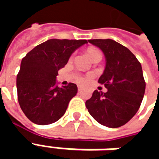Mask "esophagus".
<instances>
[{
	"label": "esophagus",
	"instance_id": "34e87169",
	"mask_svg": "<svg viewBox=\"0 0 159 159\" xmlns=\"http://www.w3.org/2000/svg\"><path fill=\"white\" fill-rule=\"evenodd\" d=\"M81 90H82L81 87H78V92H81Z\"/></svg>",
	"mask_w": 159,
	"mask_h": 159
}]
</instances>
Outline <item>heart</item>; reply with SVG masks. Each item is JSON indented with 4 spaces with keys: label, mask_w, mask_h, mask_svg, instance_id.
<instances>
[{
    "label": "heart",
    "mask_w": 159,
    "mask_h": 159,
    "mask_svg": "<svg viewBox=\"0 0 159 159\" xmlns=\"http://www.w3.org/2000/svg\"><path fill=\"white\" fill-rule=\"evenodd\" d=\"M87 53L88 55L89 56V58L93 61H94L95 59H101V52L99 49L94 48H90L87 50ZM72 59V58H71ZM93 75L92 74H89L87 76H83V75H80V74H75L74 75V79L76 81V83L78 84H81V85H83V84H86L89 81L92 77H93Z\"/></svg>",
    "instance_id": "heart-1"
}]
</instances>
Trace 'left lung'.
<instances>
[{"label": "left lung", "mask_w": 159, "mask_h": 159, "mask_svg": "<svg viewBox=\"0 0 159 159\" xmlns=\"http://www.w3.org/2000/svg\"><path fill=\"white\" fill-rule=\"evenodd\" d=\"M106 57V68L98 83L107 92L94 90L86 101L90 115L109 128L124 125L135 115L143 100L146 83L140 63L126 47L111 39H93Z\"/></svg>", "instance_id": "obj_1"}]
</instances>
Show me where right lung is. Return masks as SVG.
<instances>
[{
    "label": "right lung",
    "mask_w": 159,
    "mask_h": 159,
    "mask_svg": "<svg viewBox=\"0 0 159 159\" xmlns=\"http://www.w3.org/2000/svg\"><path fill=\"white\" fill-rule=\"evenodd\" d=\"M87 40L50 39L23 58L17 76L18 100L32 123L51 124L63 117L70 100L77 93L75 83L59 87L58 70L66 66L72 52Z\"/></svg>",
    "instance_id": "1"
}]
</instances>
